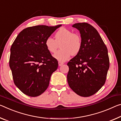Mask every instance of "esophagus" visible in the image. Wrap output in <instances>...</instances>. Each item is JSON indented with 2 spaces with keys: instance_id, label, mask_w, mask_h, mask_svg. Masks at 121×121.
Masks as SVG:
<instances>
[{
  "instance_id": "obj_1",
  "label": "esophagus",
  "mask_w": 121,
  "mask_h": 121,
  "mask_svg": "<svg viewBox=\"0 0 121 121\" xmlns=\"http://www.w3.org/2000/svg\"><path fill=\"white\" fill-rule=\"evenodd\" d=\"M64 64V63L63 62H59V66H62V65Z\"/></svg>"
}]
</instances>
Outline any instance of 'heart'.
I'll use <instances>...</instances> for the list:
<instances>
[{
	"instance_id": "1",
	"label": "heart",
	"mask_w": 121,
	"mask_h": 121,
	"mask_svg": "<svg viewBox=\"0 0 121 121\" xmlns=\"http://www.w3.org/2000/svg\"><path fill=\"white\" fill-rule=\"evenodd\" d=\"M61 43V49L54 54L53 56L60 62H64L69 58L71 54L76 55L79 52L82 46V39L80 34L72 33L65 28H61L55 34V40L51 37L45 40V46L49 52H56L58 44Z\"/></svg>"
}]
</instances>
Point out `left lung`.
<instances>
[{
	"mask_svg": "<svg viewBox=\"0 0 121 121\" xmlns=\"http://www.w3.org/2000/svg\"><path fill=\"white\" fill-rule=\"evenodd\" d=\"M80 31L82 46L67 64L70 88L83 97L91 96L104 85L109 68L108 49L97 30L86 22L72 26Z\"/></svg>",
	"mask_w": 121,
	"mask_h": 121,
	"instance_id": "left-lung-1",
	"label": "left lung"
}]
</instances>
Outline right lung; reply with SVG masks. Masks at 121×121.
<instances>
[{"instance_id": "add662e5", "label": "right lung", "mask_w": 121, "mask_h": 121, "mask_svg": "<svg viewBox=\"0 0 121 121\" xmlns=\"http://www.w3.org/2000/svg\"><path fill=\"white\" fill-rule=\"evenodd\" d=\"M61 25H38L20 32L11 47L9 65L14 83L30 97L43 94L49 86L51 76L58 62L45 46V40Z\"/></svg>"}]
</instances>
